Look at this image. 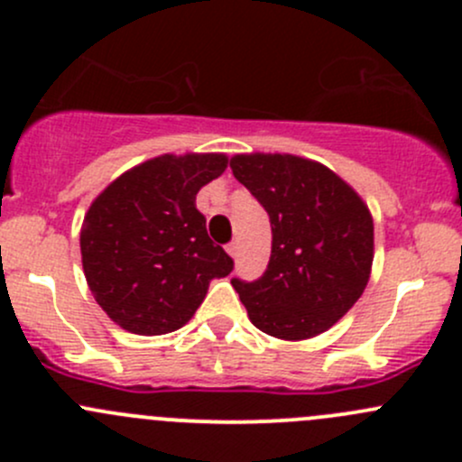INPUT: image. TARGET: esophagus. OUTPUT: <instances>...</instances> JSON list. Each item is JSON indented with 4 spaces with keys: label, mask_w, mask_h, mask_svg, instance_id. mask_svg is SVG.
<instances>
[{
    "label": "esophagus",
    "mask_w": 462,
    "mask_h": 462,
    "mask_svg": "<svg viewBox=\"0 0 462 462\" xmlns=\"http://www.w3.org/2000/svg\"><path fill=\"white\" fill-rule=\"evenodd\" d=\"M227 254H230V257H239V244H236V241H232L230 245H227Z\"/></svg>",
    "instance_id": "obj_1"
}]
</instances>
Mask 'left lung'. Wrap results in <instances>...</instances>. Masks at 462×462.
<instances>
[{
	"label": "left lung",
	"mask_w": 462,
	"mask_h": 462,
	"mask_svg": "<svg viewBox=\"0 0 462 462\" xmlns=\"http://www.w3.org/2000/svg\"><path fill=\"white\" fill-rule=\"evenodd\" d=\"M230 167L263 205L273 227L265 273L254 282L232 277L250 321L279 339L324 333L369 282V208L328 167L291 153H241Z\"/></svg>",
	"instance_id": "left-lung-1"
}]
</instances>
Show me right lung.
<instances>
[{
    "label": "right lung",
    "instance_id": "right-lung-1",
    "mask_svg": "<svg viewBox=\"0 0 462 462\" xmlns=\"http://www.w3.org/2000/svg\"><path fill=\"white\" fill-rule=\"evenodd\" d=\"M223 153L158 156L116 179L80 232L85 277L125 330L165 335L192 319L212 279L235 268L208 236L197 192L223 174Z\"/></svg>",
    "mask_w": 462,
    "mask_h": 462
}]
</instances>
